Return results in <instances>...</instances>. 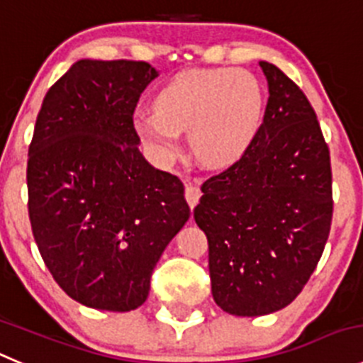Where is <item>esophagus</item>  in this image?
Instances as JSON below:
<instances>
[{
	"label": "esophagus",
	"instance_id": "esophagus-1",
	"mask_svg": "<svg viewBox=\"0 0 363 363\" xmlns=\"http://www.w3.org/2000/svg\"><path fill=\"white\" fill-rule=\"evenodd\" d=\"M199 198H201V189L194 184H187L185 185V199H187L189 206L194 208L196 205L199 203Z\"/></svg>",
	"mask_w": 363,
	"mask_h": 363
}]
</instances>
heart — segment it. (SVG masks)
<instances>
[{"mask_svg":"<svg viewBox=\"0 0 363 363\" xmlns=\"http://www.w3.org/2000/svg\"><path fill=\"white\" fill-rule=\"evenodd\" d=\"M264 119L260 82L244 69L208 67L178 72L162 87L157 108L137 110L135 130L162 158L182 147V130L191 128L199 160L226 165L246 153Z\"/></svg>","mask_w":363,"mask_h":363,"instance_id":"b5f03b06","label":"heart"}]
</instances>
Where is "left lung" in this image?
I'll return each instance as SVG.
<instances>
[{
	"instance_id": "left-lung-1",
	"label": "left lung",
	"mask_w": 363,
	"mask_h": 363,
	"mask_svg": "<svg viewBox=\"0 0 363 363\" xmlns=\"http://www.w3.org/2000/svg\"><path fill=\"white\" fill-rule=\"evenodd\" d=\"M269 99L246 153L201 185L213 301L257 317L291 305L317 267L333 217L330 150L305 92L260 62Z\"/></svg>"
}]
</instances>
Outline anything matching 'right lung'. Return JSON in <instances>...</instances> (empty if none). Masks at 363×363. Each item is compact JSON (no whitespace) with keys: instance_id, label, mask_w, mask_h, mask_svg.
Masks as SVG:
<instances>
[{"instance_id":"add662e5","label":"right lung","mask_w":363,"mask_h":363,"mask_svg":"<svg viewBox=\"0 0 363 363\" xmlns=\"http://www.w3.org/2000/svg\"><path fill=\"white\" fill-rule=\"evenodd\" d=\"M157 71L147 62L80 60L55 82L28 150L33 239L74 301L130 312L191 216L178 176L153 167L133 112Z\"/></svg>"}]
</instances>
